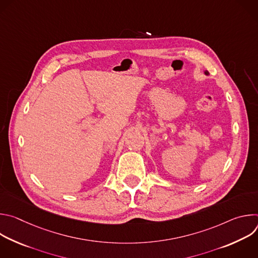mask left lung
I'll use <instances>...</instances> for the list:
<instances>
[{
	"instance_id": "obj_1",
	"label": "left lung",
	"mask_w": 258,
	"mask_h": 258,
	"mask_svg": "<svg viewBox=\"0 0 258 258\" xmlns=\"http://www.w3.org/2000/svg\"><path fill=\"white\" fill-rule=\"evenodd\" d=\"M205 73H206V75H208V72H207V71H205Z\"/></svg>"
}]
</instances>
